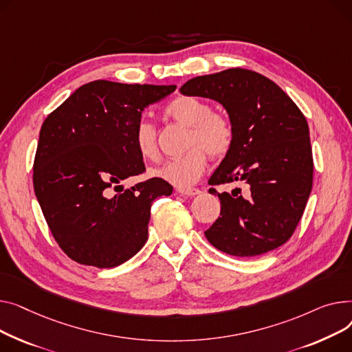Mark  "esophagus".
Returning a JSON list of instances; mask_svg holds the SVG:
<instances>
[{"label": "esophagus", "instance_id": "esophagus-1", "mask_svg": "<svg viewBox=\"0 0 352 352\" xmlns=\"http://www.w3.org/2000/svg\"><path fill=\"white\" fill-rule=\"evenodd\" d=\"M177 192L182 195V196H196V195H200V189H195V188H179Z\"/></svg>", "mask_w": 352, "mask_h": 352}]
</instances>
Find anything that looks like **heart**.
Returning a JSON list of instances; mask_svg holds the SVG:
<instances>
[{
  "instance_id": "b5f03b06",
  "label": "heart",
  "mask_w": 352,
  "mask_h": 352,
  "mask_svg": "<svg viewBox=\"0 0 352 352\" xmlns=\"http://www.w3.org/2000/svg\"><path fill=\"white\" fill-rule=\"evenodd\" d=\"M166 113L190 128L188 136L190 149L182 156L164 162L153 170V175L180 188H188L201 177L208 164V156L204 151L212 157H223L232 148L234 129L229 118L220 112H212L210 103L196 96L175 98L168 103ZM133 143L143 159L156 160L159 157L156 131L151 122L139 120L136 123Z\"/></svg>"
}]
</instances>
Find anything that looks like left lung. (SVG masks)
<instances>
[{"label": "left lung", "mask_w": 352, "mask_h": 352, "mask_svg": "<svg viewBox=\"0 0 352 352\" xmlns=\"http://www.w3.org/2000/svg\"><path fill=\"white\" fill-rule=\"evenodd\" d=\"M182 95L209 98L226 109L234 129L230 151L209 184L244 183L245 193H217L220 217L204 232L216 249L236 257L272 252L290 239L313 188L308 123L278 85L249 69L196 76Z\"/></svg>", "instance_id": "obj_1"}]
</instances>
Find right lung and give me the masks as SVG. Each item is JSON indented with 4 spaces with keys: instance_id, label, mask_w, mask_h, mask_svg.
Wrapping results in <instances>:
<instances>
[{
    "instance_id": "obj_1",
    "label": "right lung",
    "mask_w": 352,
    "mask_h": 352,
    "mask_svg": "<svg viewBox=\"0 0 352 352\" xmlns=\"http://www.w3.org/2000/svg\"><path fill=\"white\" fill-rule=\"evenodd\" d=\"M176 85L94 80L78 88L44 120L34 160V190L50 230L79 264L112 268L148 240L151 206L170 196L160 177L122 189L144 172L133 132L142 112Z\"/></svg>"
}]
</instances>
